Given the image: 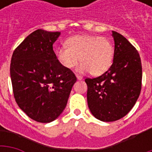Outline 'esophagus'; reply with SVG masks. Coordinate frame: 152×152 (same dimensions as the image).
<instances>
[{
    "label": "esophagus",
    "instance_id": "esophagus-1",
    "mask_svg": "<svg viewBox=\"0 0 152 152\" xmlns=\"http://www.w3.org/2000/svg\"><path fill=\"white\" fill-rule=\"evenodd\" d=\"M76 78H77V80H80L83 79L82 76H76Z\"/></svg>",
    "mask_w": 152,
    "mask_h": 152
}]
</instances>
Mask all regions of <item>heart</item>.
<instances>
[{
	"mask_svg": "<svg viewBox=\"0 0 152 152\" xmlns=\"http://www.w3.org/2000/svg\"><path fill=\"white\" fill-rule=\"evenodd\" d=\"M66 45L58 48L56 52L58 62L66 68H72L80 59L81 63L76 67L77 72H90L94 76H99L112 65L114 48L107 37L78 35L68 38Z\"/></svg>",
	"mask_w": 152,
	"mask_h": 152,
	"instance_id": "b5f03b06",
	"label": "heart"
}]
</instances>
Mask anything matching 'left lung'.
<instances>
[{"instance_id": "left-lung-1", "label": "left lung", "mask_w": 152, "mask_h": 152, "mask_svg": "<svg viewBox=\"0 0 152 152\" xmlns=\"http://www.w3.org/2000/svg\"><path fill=\"white\" fill-rule=\"evenodd\" d=\"M113 63L105 73L87 78V102L92 115L104 122L120 120L130 112L142 87V63L136 49L122 35L112 31Z\"/></svg>"}]
</instances>
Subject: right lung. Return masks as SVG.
Segmentation results:
<instances>
[{"label":"right lung","instance_id":"right-lung-1","mask_svg":"<svg viewBox=\"0 0 152 152\" xmlns=\"http://www.w3.org/2000/svg\"><path fill=\"white\" fill-rule=\"evenodd\" d=\"M61 32L38 29L13 53L10 78L15 101L28 116L40 122L56 120L65 109L76 77L58 62L53 45Z\"/></svg>","mask_w":152,"mask_h":152}]
</instances>
